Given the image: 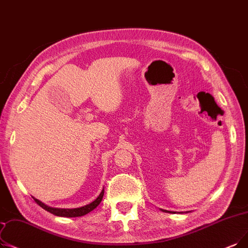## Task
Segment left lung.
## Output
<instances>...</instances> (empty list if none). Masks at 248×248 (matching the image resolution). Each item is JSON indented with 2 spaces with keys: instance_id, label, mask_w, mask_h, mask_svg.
<instances>
[{
  "instance_id": "left-lung-1",
  "label": "left lung",
  "mask_w": 248,
  "mask_h": 248,
  "mask_svg": "<svg viewBox=\"0 0 248 248\" xmlns=\"http://www.w3.org/2000/svg\"><path fill=\"white\" fill-rule=\"evenodd\" d=\"M164 212H166V213H175V212H170V211H166V210H164Z\"/></svg>"
}]
</instances>
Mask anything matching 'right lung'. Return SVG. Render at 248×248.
Here are the masks:
<instances>
[{"instance_id": "right-lung-1", "label": "right lung", "mask_w": 248, "mask_h": 248, "mask_svg": "<svg viewBox=\"0 0 248 248\" xmlns=\"http://www.w3.org/2000/svg\"><path fill=\"white\" fill-rule=\"evenodd\" d=\"M103 195H104V189H102V191L100 192V195L98 196V198L96 199L95 201H93L92 202H90L89 204H86V206L84 207H81V208H76V209H58V208H51V207H48L46 206V204H45L44 202H41L40 201H38L37 199H34L33 200L35 201V202L38 204V206H40L42 209H45L46 211L56 215V216H60V217H81V216H84V215L88 214L89 212L93 211L96 207L98 206V204L101 202L102 201V198H103Z\"/></svg>"}]
</instances>
